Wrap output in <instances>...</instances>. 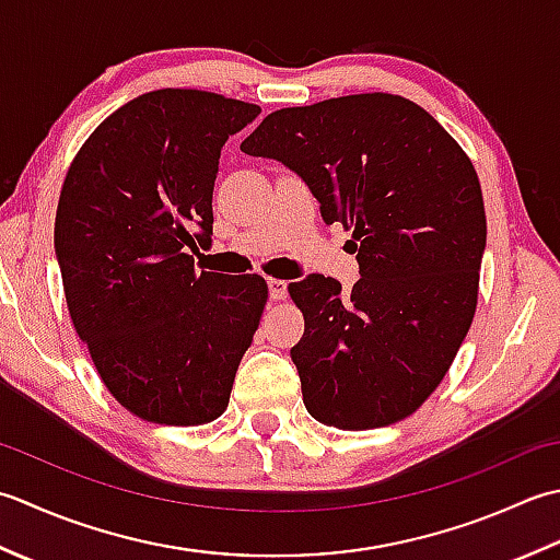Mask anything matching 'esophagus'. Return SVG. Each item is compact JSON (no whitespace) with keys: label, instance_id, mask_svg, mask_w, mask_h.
Segmentation results:
<instances>
[{"label":"esophagus","instance_id":"obj_1","mask_svg":"<svg viewBox=\"0 0 560 560\" xmlns=\"http://www.w3.org/2000/svg\"><path fill=\"white\" fill-rule=\"evenodd\" d=\"M268 294L270 300H284V296H288V282L278 278H268Z\"/></svg>","mask_w":560,"mask_h":560}]
</instances>
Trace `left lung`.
<instances>
[{
  "mask_svg": "<svg viewBox=\"0 0 560 560\" xmlns=\"http://www.w3.org/2000/svg\"><path fill=\"white\" fill-rule=\"evenodd\" d=\"M300 176L326 224L352 230L360 280L290 284L304 336L290 355L312 418L372 430L438 389L474 322L486 250L481 184L450 132L394 94L280 108L242 142Z\"/></svg>",
  "mask_w": 560,
  "mask_h": 560,
  "instance_id": "left-lung-1",
  "label": "left lung"
}]
</instances>
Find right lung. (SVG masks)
Listing matches in <instances>:
<instances>
[{
    "label": "right lung",
    "mask_w": 560,
    "mask_h": 560,
    "mask_svg": "<svg viewBox=\"0 0 560 560\" xmlns=\"http://www.w3.org/2000/svg\"><path fill=\"white\" fill-rule=\"evenodd\" d=\"M258 113L210 91H150L67 171L55 256L72 324L106 389L150 423L220 418L264 314V278L198 272L190 256L212 244L222 147Z\"/></svg>",
    "instance_id": "right-lung-1"
}]
</instances>
